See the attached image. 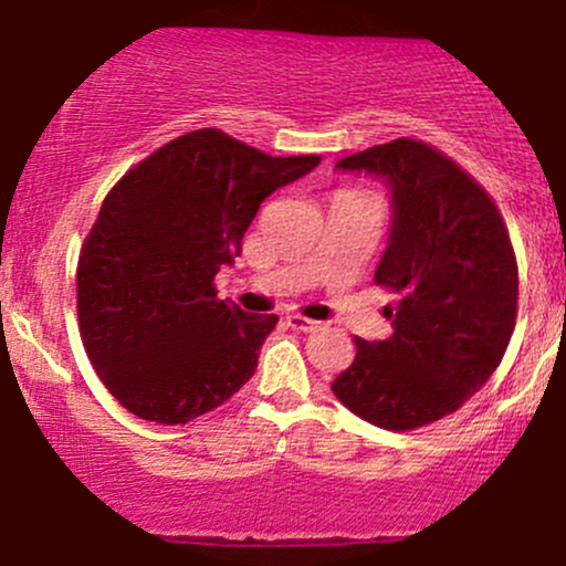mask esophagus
I'll return each instance as SVG.
<instances>
[{"mask_svg":"<svg viewBox=\"0 0 566 566\" xmlns=\"http://www.w3.org/2000/svg\"><path fill=\"white\" fill-rule=\"evenodd\" d=\"M287 326L295 328V332H316L321 324L318 321L305 318V316H287Z\"/></svg>","mask_w":566,"mask_h":566,"instance_id":"esophagus-1","label":"esophagus"}]
</instances>
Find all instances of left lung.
Masks as SVG:
<instances>
[{
  "instance_id": "8db88e82",
  "label": "left lung",
  "mask_w": 566,
  "mask_h": 566,
  "mask_svg": "<svg viewBox=\"0 0 566 566\" xmlns=\"http://www.w3.org/2000/svg\"><path fill=\"white\" fill-rule=\"evenodd\" d=\"M378 177L391 227L376 284L389 339L357 336L332 391L386 431H412L460 410L499 368L517 318V261L481 185L426 143L399 138L336 164Z\"/></svg>"
}]
</instances>
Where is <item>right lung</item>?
<instances>
[{"mask_svg": "<svg viewBox=\"0 0 566 566\" xmlns=\"http://www.w3.org/2000/svg\"><path fill=\"white\" fill-rule=\"evenodd\" d=\"M318 164L206 127L109 190L77 261V321L91 366L125 410L188 423L255 374L279 318L217 300L213 276L242 253L263 200Z\"/></svg>", "mask_w": 566, "mask_h": 566, "instance_id": "add662e5", "label": "right lung"}]
</instances>
